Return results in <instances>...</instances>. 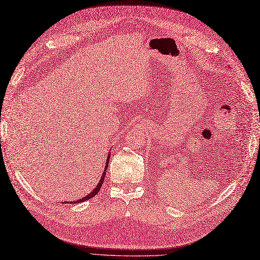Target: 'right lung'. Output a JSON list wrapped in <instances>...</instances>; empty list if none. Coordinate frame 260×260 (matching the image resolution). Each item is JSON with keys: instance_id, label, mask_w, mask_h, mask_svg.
<instances>
[{"instance_id": "obj_1", "label": "right lung", "mask_w": 260, "mask_h": 260, "mask_svg": "<svg viewBox=\"0 0 260 260\" xmlns=\"http://www.w3.org/2000/svg\"><path fill=\"white\" fill-rule=\"evenodd\" d=\"M109 158H110V154H108V157H107V159H106V166H105V171H104V173L102 174V178L100 179V182H98L97 186L93 189V191L89 192V193H88L87 196H85V197H84V198H81V199L78 200V201H74V203H80V202H83V201H86V200H88V199H90V198H93L94 196H96V194L98 193V191H100L101 187L103 186V182H104L105 176H106V172H107V167H108V163H109ZM66 203H69V202H66ZM70 203H73V202H70Z\"/></svg>"}]
</instances>
